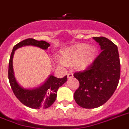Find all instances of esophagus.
<instances>
[{
	"mask_svg": "<svg viewBox=\"0 0 129 129\" xmlns=\"http://www.w3.org/2000/svg\"><path fill=\"white\" fill-rule=\"evenodd\" d=\"M73 77V74L72 73H69L67 74V77H68V79L72 78Z\"/></svg>",
	"mask_w": 129,
	"mask_h": 129,
	"instance_id": "34e87169",
	"label": "esophagus"
}]
</instances>
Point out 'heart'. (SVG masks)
Instances as JSON below:
<instances>
[{"label": "heart", "mask_w": 129, "mask_h": 129, "mask_svg": "<svg viewBox=\"0 0 129 129\" xmlns=\"http://www.w3.org/2000/svg\"><path fill=\"white\" fill-rule=\"evenodd\" d=\"M96 54L94 48H89L87 44H77L64 50L61 52L64 60H60V63L65 65L67 63H73L77 61V67L81 69L86 68L93 61Z\"/></svg>", "instance_id": "b5f03b06"}]
</instances>
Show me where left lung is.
<instances>
[{
  "label": "left lung",
  "instance_id": "8db88e82",
  "mask_svg": "<svg viewBox=\"0 0 129 129\" xmlns=\"http://www.w3.org/2000/svg\"><path fill=\"white\" fill-rule=\"evenodd\" d=\"M101 52L86 69L75 72L79 87L74 98L79 106L95 108L105 104L115 91L120 76V63L116 45L104 37L93 38Z\"/></svg>",
  "mask_w": 129,
  "mask_h": 129
}]
</instances>
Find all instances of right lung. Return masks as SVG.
<instances>
[{
	"label": "right lung",
	"instance_id": "right-lung-1",
	"mask_svg": "<svg viewBox=\"0 0 129 129\" xmlns=\"http://www.w3.org/2000/svg\"><path fill=\"white\" fill-rule=\"evenodd\" d=\"M24 46H34L44 50L48 49L50 44L43 40H36L28 38L20 42L14 46L10 56L9 62L8 76L10 85L14 94L21 102L27 107L34 109L48 108L52 105L56 98L58 89L67 80V76L62 78H57L52 75L50 76L44 84L39 88L34 89H25L22 88L16 81L13 69V57L16 49Z\"/></svg>",
	"mask_w": 129,
	"mask_h": 129
}]
</instances>
